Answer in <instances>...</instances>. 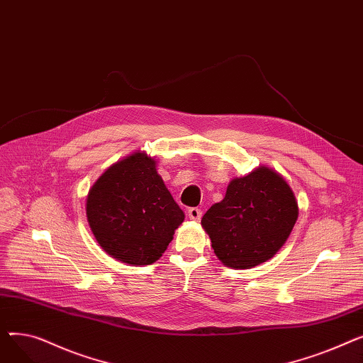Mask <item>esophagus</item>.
<instances>
[{
  "instance_id": "1",
  "label": "esophagus",
  "mask_w": 363,
  "mask_h": 363,
  "mask_svg": "<svg viewBox=\"0 0 363 363\" xmlns=\"http://www.w3.org/2000/svg\"><path fill=\"white\" fill-rule=\"evenodd\" d=\"M186 215H188V218H189V219H191V220H196V222H199V220L201 219V211H200V208H197V207L188 208Z\"/></svg>"
}]
</instances>
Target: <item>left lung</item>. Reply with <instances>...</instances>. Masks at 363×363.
<instances>
[{"instance_id": "8db88e82", "label": "left lung", "mask_w": 363, "mask_h": 363, "mask_svg": "<svg viewBox=\"0 0 363 363\" xmlns=\"http://www.w3.org/2000/svg\"><path fill=\"white\" fill-rule=\"evenodd\" d=\"M298 204L289 182L268 166L234 178L222 201L201 219L216 257L228 268L250 269L269 260L290 237Z\"/></svg>"}]
</instances>
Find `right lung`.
<instances>
[{
    "label": "right lung",
    "mask_w": 363,
    "mask_h": 363,
    "mask_svg": "<svg viewBox=\"0 0 363 363\" xmlns=\"http://www.w3.org/2000/svg\"><path fill=\"white\" fill-rule=\"evenodd\" d=\"M85 208L101 249L133 266L159 260L185 219L159 175L156 159L140 150L104 170L89 188Z\"/></svg>",
    "instance_id": "add662e5"
}]
</instances>
